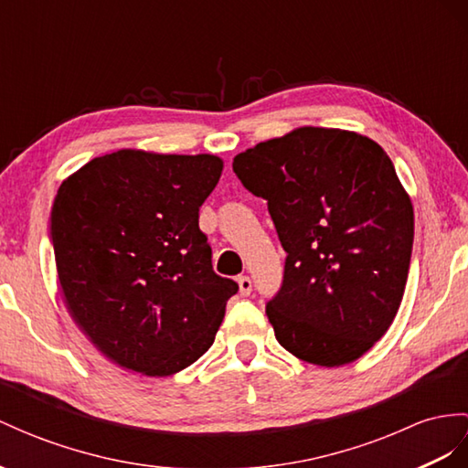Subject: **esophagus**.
<instances>
[{"mask_svg":"<svg viewBox=\"0 0 468 468\" xmlns=\"http://www.w3.org/2000/svg\"><path fill=\"white\" fill-rule=\"evenodd\" d=\"M239 291H241V294L243 296H249L250 294V291H253V281H250V277H239Z\"/></svg>","mask_w":468,"mask_h":468,"instance_id":"esophagus-1","label":"esophagus"}]
</instances>
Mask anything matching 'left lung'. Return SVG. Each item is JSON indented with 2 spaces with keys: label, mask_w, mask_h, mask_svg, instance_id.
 Masks as SVG:
<instances>
[{
  "label": "left lung",
  "mask_w": 468,
  "mask_h": 468,
  "mask_svg": "<svg viewBox=\"0 0 468 468\" xmlns=\"http://www.w3.org/2000/svg\"><path fill=\"white\" fill-rule=\"evenodd\" d=\"M265 197L284 247L281 292L267 304L274 336L303 362H356L398 314L413 247V203L378 142L301 126L233 158Z\"/></svg>",
  "instance_id": "left-lung-1"
}]
</instances>
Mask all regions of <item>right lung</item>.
<instances>
[{
    "instance_id": "1",
    "label": "right lung",
    "mask_w": 468,
    "mask_h": 468,
    "mask_svg": "<svg viewBox=\"0 0 468 468\" xmlns=\"http://www.w3.org/2000/svg\"><path fill=\"white\" fill-rule=\"evenodd\" d=\"M215 154L124 148L63 179L51 209L55 265L77 326L116 366L167 378L206 354L237 282L211 267L199 207Z\"/></svg>"
}]
</instances>
